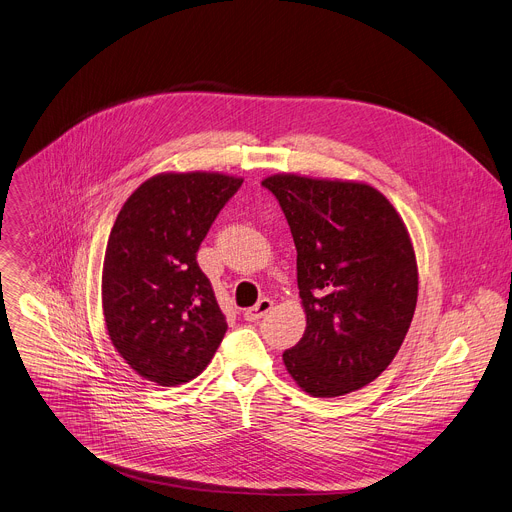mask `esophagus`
<instances>
[{"label": "esophagus", "mask_w": 512, "mask_h": 512, "mask_svg": "<svg viewBox=\"0 0 512 512\" xmlns=\"http://www.w3.org/2000/svg\"><path fill=\"white\" fill-rule=\"evenodd\" d=\"M271 308H273V302H271L269 298H261L255 306H251V308H247V310H245V320L255 322V320L263 318Z\"/></svg>", "instance_id": "34e87169"}]
</instances>
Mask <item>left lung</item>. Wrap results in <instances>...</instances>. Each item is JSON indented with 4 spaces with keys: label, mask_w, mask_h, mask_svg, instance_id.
Instances as JSON below:
<instances>
[{
    "label": "left lung",
    "mask_w": 512,
    "mask_h": 512,
    "mask_svg": "<svg viewBox=\"0 0 512 512\" xmlns=\"http://www.w3.org/2000/svg\"><path fill=\"white\" fill-rule=\"evenodd\" d=\"M298 251L304 337L286 349L296 384L318 398L374 382L396 357L416 308L418 271L408 230L367 183L271 175Z\"/></svg>",
    "instance_id": "left-lung-1"
}]
</instances>
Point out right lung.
<instances>
[{
  "label": "right lung",
  "mask_w": 512,
  "mask_h": 512,
  "mask_svg": "<svg viewBox=\"0 0 512 512\" xmlns=\"http://www.w3.org/2000/svg\"><path fill=\"white\" fill-rule=\"evenodd\" d=\"M241 183L222 173H161L114 222L102 275L106 329L136 374L159 386L200 376L224 339L226 318L196 257Z\"/></svg>",
  "instance_id": "obj_1"
}]
</instances>
